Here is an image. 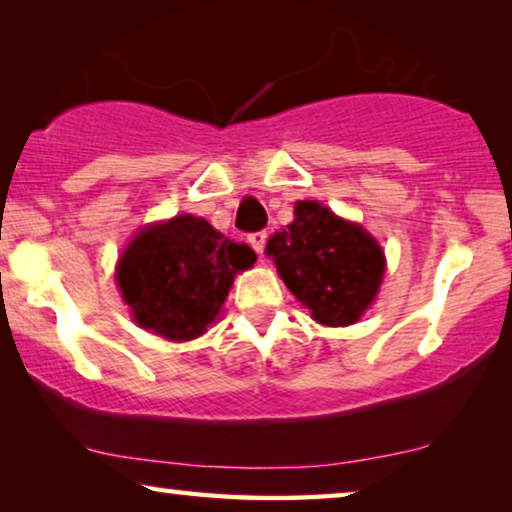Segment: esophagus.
<instances>
[{"mask_svg":"<svg viewBox=\"0 0 512 512\" xmlns=\"http://www.w3.org/2000/svg\"><path fill=\"white\" fill-rule=\"evenodd\" d=\"M265 240H268V233H265V230H256V233H251V235H249V244H251V249H254L258 256H263Z\"/></svg>","mask_w":512,"mask_h":512,"instance_id":"1","label":"esophagus"}]
</instances>
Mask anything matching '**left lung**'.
<instances>
[{"label": "left lung", "instance_id": "left-lung-1", "mask_svg": "<svg viewBox=\"0 0 512 512\" xmlns=\"http://www.w3.org/2000/svg\"><path fill=\"white\" fill-rule=\"evenodd\" d=\"M286 289L326 326H347L373 303L384 275V254L356 223L305 200L296 221L268 242Z\"/></svg>", "mask_w": 512, "mask_h": 512}]
</instances>
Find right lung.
<instances>
[{
  "instance_id": "add662e5",
  "label": "right lung",
  "mask_w": 512,
  "mask_h": 512,
  "mask_svg": "<svg viewBox=\"0 0 512 512\" xmlns=\"http://www.w3.org/2000/svg\"><path fill=\"white\" fill-rule=\"evenodd\" d=\"M254 263L249 244L181 214L144 228L118 261L116 279L139 326L167 340H193L219 317L237 272Z\"/></svg>"
}]
</instances>
